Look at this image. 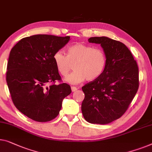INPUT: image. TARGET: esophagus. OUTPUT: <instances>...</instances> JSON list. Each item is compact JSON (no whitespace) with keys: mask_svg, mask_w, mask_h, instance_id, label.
Returning a JSON list of instances; mask_svg holds the SVG:
<instances>
[{"mask_svg":"<svg viewBox=\"0 0 152 152\" xmlns=\"http://www.w3.org/2000/svg\"><path fill=\"white\" fill-rule=\"evenodd\" d=\"M71 90H72V92H75V91H76L77 90V88L76 87L72 86V87H71Z\"/></svg>","mask_w":152,"mask_h":152,"instance_id":"esophagus-1","label":"esophagus"}]
</instances>
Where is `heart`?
<instances>
[{
    "label": "heart",
    "mask_w": 152,
    "mask_h": 152,
    "mask_svg": "<svg viewBox=\"0 0 152 152\" xmlns=\"http://www.w3.org/2000/svg\"><path fill=\"white\" fill-rule=\"evenodd\" d=\"M57 70L61 76L66 77L73 64L74 71L66 79L71 84L93 81L102 75L107 63L105 52L92 46L76 44L67 49L66 56L57 51L53 56Z\"/></svg>",
    "instance_id": "heart-1"
}]
</instances>
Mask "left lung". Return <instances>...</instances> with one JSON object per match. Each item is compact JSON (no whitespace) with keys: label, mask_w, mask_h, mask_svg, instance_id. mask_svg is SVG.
Instances as JSON below:
<instances>
[{"label":"left lung","mask_w":152,"mask_h":152,"mask_svg":"<svg viewBox=\"0 0 152 152\" xmlns=\"http://www.w3.org/2000/svg\"><path fill=\"white\" fill-rule=\"evenodd\" d=\"M100 44L107 58L99 77L81 88L85 94L81 112L86 121L107 124L119 118L128 108L139 86L137 63L126 46L107 37H92Z\"/></svg>","instance_id":"obj_1"}]
</instances>
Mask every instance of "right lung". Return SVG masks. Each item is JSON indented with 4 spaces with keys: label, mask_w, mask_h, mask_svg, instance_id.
I'll return each mask as SVG.
<instances>
[{
    "label": "right lung",
    "mask_w": 152,
    "mask_h": 152,
    "mask_svg": "<svg viewBox=\"0 0 152 152\" xmlns=\"http://www.w3.org/2000/svg\"><path fill=\"white\" fill-rule=\"evenodd\" d=\"M69 40L70 36L34 35L21 39L11 50L7 83L15 106L31 119H54L63 99L71 93L67 83H55L61 81V77L53 59ZM49 83L52 84L48 87Z\"/></svg>",
    "instance_id": "add662e5"
}]
</instances>
